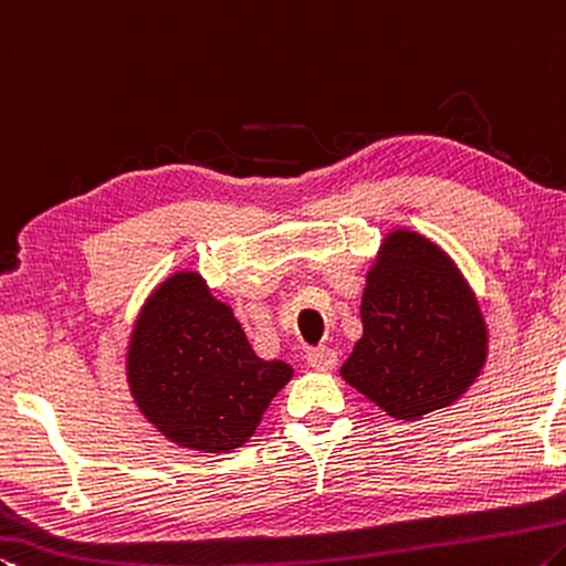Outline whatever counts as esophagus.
Masks as SVG:
<instances>
[{
	"label": "esophagus",
	"instance_id": "34e87169",
	"mask_svg": "<svg viewBox=\"0 0 566 566\" xmlns=\"http://www.w3.org/2000/svg\"><path fill=\"white\" fill-rule=\"evenodd\" d=\"M308 366L316 368V370H333L338 366V354L328 346H321V348H313L308 350Z\"/></svg>",
	"mask_w": 566,
	"mask_h": 566
}]
</instances>
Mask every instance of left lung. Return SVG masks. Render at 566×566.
<instances>
[{
	"instance_id": "1",
	"label": "left lung",
	"mask_w": 566,
	"mask_h": 566,
	"mask_svg": "<svg viewBox=\"0 0 566 566\" xmlns=\"http://www.w3.org/2000/svg\"><path fill=\"white\" fill-rule=\"evenodd\" d=\"M364 336L344 381L394 419L447 409L476 381L489 354L479 301L457 263L421 233L396 228L366 273Z\"/></svg>"
}]
</instances>
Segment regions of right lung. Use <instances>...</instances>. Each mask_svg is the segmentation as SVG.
<instances>
[{
	"mask_svg": "<svg viewBox=\"0 0 566 566\" xmlns=\"http://www.w3.org/2000/svg\"><path fill=\"white\" fill-rule=\"evenodd\" d=\"M291 378L285 360L255 356L233 308L196 271L165 277L129 336V394L145 419L182 449L243 447Z\"/></svg>",
	"mask_w": 566,
	"mask_h": 566,
	"instance_id": "1",
	"label": "right lung"
}]
</instances>
